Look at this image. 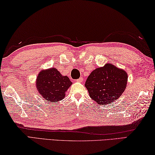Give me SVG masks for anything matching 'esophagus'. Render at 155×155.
<instances>
[{"label": "esophagus", "instance_id": "34e87169", "mask_svg": "<svg viewBox=\"0 0 155 155\" xmlns=\"http://www.w3.org/2000/svg\"><path fill=\"white\" fill-rule=\"evenodd\" d=\"M76 81H77V82H82L83 78L82 77H80V78H78V80H76Z\"/></svg>", "mask_w": 155, "mask_h": 155}]
</instances>
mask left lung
I'll return each mask as SVG.
<instances>
[{
  "instance_id": "8db88e82",
  "label": "left lung",
  "mask_w": 155,
  "mask_h": 155,
  "mask_svg": "<svg viewBox=\"0 0 155 155\" xmlns=\"http://www.w3.org/2000/svg\"><path fill=\"white\" fill-rule=\"evenodd\" d=\"M127 79L128 75L124 70L108 63L93 71L85 86L91 99L105 105L121 96L126 88Z\"/></svg>"
}]
</instances>
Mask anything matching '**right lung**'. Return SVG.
<instances>
[{
    "instance_id": "obj_1",
    "label": "right lung",
    "mask_w": 155,
    "mask_h": 155,
    "mask_svg": "<svg viewBox=\"0 0 155 155\" xmlns=\"http://www.w3.org/2000/svg\"><path fill=\"white\" fill-rule=\"evenodd\" d=\"M72 84L67 76L62 75L56 69L41 71L38 75L36 87L43 98L48 102L61 101L65 96V92Z\"/></svg>"
}]
</instances>
